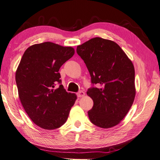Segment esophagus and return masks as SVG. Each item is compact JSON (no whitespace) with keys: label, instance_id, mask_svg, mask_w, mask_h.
Wrapping results in <instances>:
<instances>
[{"label":"esophagus","instance_id":"obj_1","mask_svg":"<svg viewBox=\"0 0 160 160\" xmlns=\"http://www.w3.org/2000/svg\"><path fill=\"white\" fill-rule=\"evenodd\" d=\"M85 95V92L83 91H80L77 93V96L78 97H82Z\"/></svg>","mask_w":160,"mask_h":160}]
</instances>
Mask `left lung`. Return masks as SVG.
I'll use <instances>...</instances> for the list:
<instances>
[{
	"mask_svg": "<svg viewBox=\"0 0 160 160\" xmlns=\"http://www.w3.org/2000/svg\"><path fill=\"white\" fill-rule=\"evenodd\" d=\"M76 51L87 65L92 83L99 86L87 91L94 103L88 112L90 120L102 128L120 124L136 95L132 61L116 42L100 37L78 45Z\"/></svg>",
	"mask_w": 160,
	"mask_h": 160,
	"instance_id": "obj_1",
	"label": "left lung"
}]
</instances>
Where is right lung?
<instances>
[{
    "mask_svg": "<svg viewBox=\"0 0 160 160\" xmlns=\"http://www.w3.org/2000/svg\"><path fill=\"white\" fill-rule=\"evenodd\" d=\"M72 47L51 42L35 44L28 47L15 73L18 95L28 116L35 124L45 130L59 128L67 121L77 99L61 84L59 70L74 55Z\"/></svg>",
    "mask_w": 160,
    "mask_h": 160,
    "instance_id": "1",
    "label": "right lung"
}]
</instances>
